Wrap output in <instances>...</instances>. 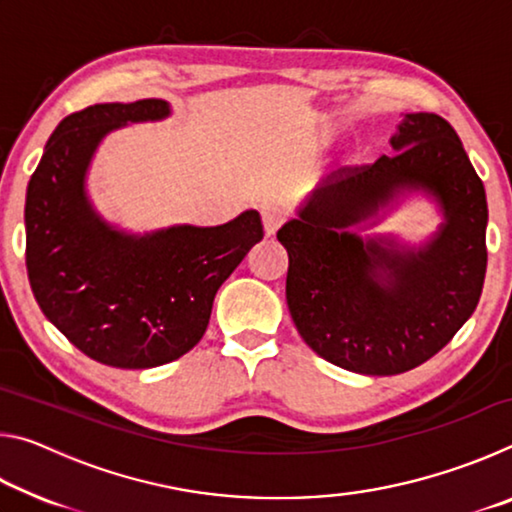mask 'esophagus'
Segmentation results:
<instances>
[{
    "label": "esophagus",
    "mask_w": 512,
    "mask_h": 512,
    "mask_svg": "<svg viewBox=\"0 0 512 512\" xmlns=\"http://www.w3.org/2000/svg\"><path fill=\"white\" fill-rule=\"evenodd\" d=\"M284 221H287V219H284V212L280 210V207H275V205H264L262 207V223H264V232L268 237L275 235V232L282 228Z\"/></svg>",
    "instance_id": "34e87169"
}]
</instances>
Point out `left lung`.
Wrapping results in <instances>:
<instances>
[{
	"label": "left lung",
	"instance_id": "obj_1",
	"mask_svg": "<svg viewBox=\"0 0 512 512\" xmlns=\"http://www.w3.org/2000/svg\"><path fill=\"white\" fill-rule=\"evenodd\" d=\"M395 155L327 176L298 219L277 232L287 248V305L311 350L361 375H400L438 354L479 305L488 248V201L452 126L433 112L406 115ZM400 186H424L448 221L418 254L349 225Z\"/></svg>",
	"mask_w": 512,
	"mask_h": 512
}]
</instances>
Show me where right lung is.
I'll list each match as a JSON object with an SVG mask.
<instances>
[{
    "mask_svg": "<svg viewBox=\"0 0 512 512\" xmlns=\"http://www.w3.org/2000/svg\"><path fill=\"white\" fill-rule=\"evenodd\" d=\"M167 101L97 103L67 115L27 187V271L51 323L90 359L142 370L176 361L203 339L221 284L257 241L255 210L216 228L180 225L128 237L85 198L101 137L126 121L162 119Z\"/></svg>",
    "mask_w": 512,
    "mask_h": 512,
    "instance_id": "obj_1",
    "label": "right lung"
}]
</instances>
